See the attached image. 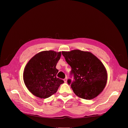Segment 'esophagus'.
<instances>
[{
	"instance_id": "34e87169",
	"label": "esophagus",
	"mask_w": 128,
	"mask_h": 128,
	"mask_svg": "<svg viewBox=\"0 0 128 128\" xmlns=\"http://www.w3.org/2000/svg\"><path fill=\"white\" fill-rule=\"evenodd\" d=\"M64 83H66L67 82V77H66V78L64 80Z\"/></svg>"
}]
</instances>
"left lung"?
I'll list each match as a JSON object with an SVG mask.
<instances>
[{
  "label": "left lung",
  "mask_w": 128,
  "mask_h": 128,
  "mask_svg": "<svg viewBox=\"0 0 128 128\" xmlns=\"http://www.w3.org/2000/svg\"><path fill=\"white\" fill-rule=\"evenodd\" d=\"M62 54L72 68L75 80L67 82L74 94L86 100L97 96L107 81V72L102 62L92 53L80 50L62 51Z\"/></svg>",
  "instance_id": "8db88e82"
}]
</instances>
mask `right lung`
<instances>
[{"label": "right lung", "instance_id": "obj_1", "mask_svg": "<svg viewBox=\"0 0 128 128\" xmlns=\"http://www.w3.org/2000/svg\"><path fill=\"white\" fill-rule=\"evenodd\" d=\"M61 56V52L44 51L34 55L24 69V83L32 94L41 99L55 94L64 81L56 77V66Z\"/></svg>", "mask_w": 128, "mask_h": 128}]
</instances>
